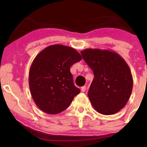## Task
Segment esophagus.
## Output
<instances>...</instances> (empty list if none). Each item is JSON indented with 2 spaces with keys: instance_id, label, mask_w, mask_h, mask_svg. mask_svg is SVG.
I'll return each instance as SVG.
<instances>
[{
  "instance_id": "34e87169",
  "label": "esophagus",
  "mask_w": 147,
  "mask_h": 147,
  "mask_svg": "<svg viewBox=\"0 0 147 147\" xmlns=\"http://www.w3.org/2000/svg\"><path fill=\"white\" fill-rule=\"evenodd\" d=\"M86 90V86H82V87L81 88L82 92H85Z\"/></svg>"
}]
</instances>
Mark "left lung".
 <instances>
[{"instance_id":"left-lung-1","label":"left lung","mask_w":147,"mask_h":147,"mask_svg":"<svg viewBox=\"0 0 147 147\" xmlns=\"http://www.w3.org/2000/svg\"><path fill=\"white\" fill-rule=\"evenodd\" d=\"M81 54L94 74L88 92L92 106L104 115L117 113L132 93L133 80L128 64L110 50L86 49Z\"/></svg>"}]
</instances>
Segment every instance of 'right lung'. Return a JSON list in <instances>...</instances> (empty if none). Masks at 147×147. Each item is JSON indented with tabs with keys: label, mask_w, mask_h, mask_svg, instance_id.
Here are the masks:
<instances>
[{
	"label": "right lung",
	"mask_w": 147,
	"mask_h": 147,
	"mask_svg": "<svg viewBox=\"0 0 147 147\" xmlns=\"http://www.w3.org/2000/svg\"><path fill=\"white\" fill-rule=\"evenodd\" d=\"M82 59L74 48L59 44L46 47L36 56L30 67L29 84L32 98L40 110L59 114L79 94L70 67Z\"/></svg>",
	"instance_id": "obj_1"
}]
</instances>
